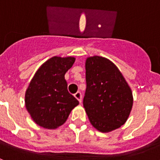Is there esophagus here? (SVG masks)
Masks as SVG:
<instances>
[{
	"instance_id": "obj_1",
	"label": "esophagus",
	"mask_w": 160,
	"mask_h": 160,
	"mask_svg": "<svg viewBox=\"0 0 160 160\" xmlns=\"http://www.w3.org/2000/svg\"><path fill=\"white\" fill-rule=\"evenodd\" d=\"M74 97H75V98H77L78 101L79 102H82V94L80 92H77L76 94H74Z\"/></svg>"
}]
</instances>
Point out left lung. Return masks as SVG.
<instances>
[{"label": "left lung", "instance_id": "1", "mask_svg": "<svg viewBox=\"0 0 160 160\" xmlns=\"http://www.w3.org/2000/svg\"><path fill=\"white\" fill-rule=\"evenodd\" d=\"M86 79L83 107L91 125L102 133L119 128L129 118L133 94L118 68L107 58L88 57Z\"/></svg>", "mask_w": 160, "mask_h": 160}]
</instances>
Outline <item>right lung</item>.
<instances>
[{"instance_id":"add662e5","label":"right lung","mask_w":160,"mask_h":160,"mask_svg":"<svg viewBox=\"0 0 160 160\" xmlns=\"http://www.w3.org/2000/svg\"><path fill=\"white\" fill-rule=\"evenodd\" d=\"M75 58L53 56L38 68L25 91V108L32 121L42 128L57 129L79 104L68 92L65 74Z\"/></svg>"}]
</instances>
